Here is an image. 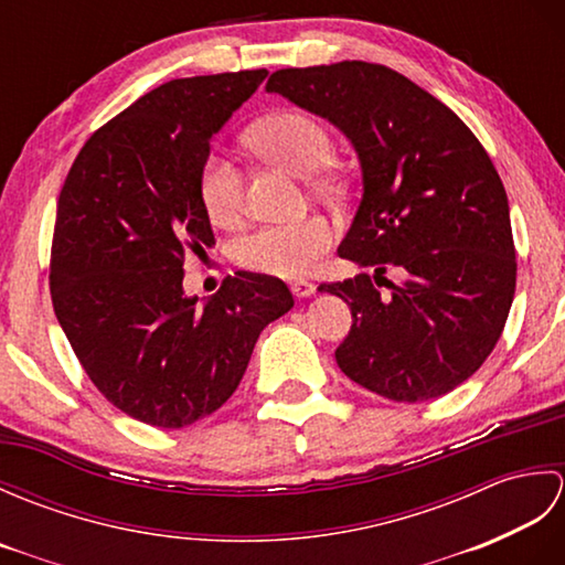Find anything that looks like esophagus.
Instances as JSON below:
<instances>
[{
	"instance_id": "34e87169",
	"label": "esophagus",
	"mask_w": 565,
	"mask_h": 565,
	"mask_svg": "<svg viewBox=\"0 0 565 565\" xmlns=\"http://www.w3.org/2000/svg\"><path fill=\"white\" fill-rule=\"evenodd\" d=\"M291 294H294L296 298H308V296L316 294V286L310 284V281H301V279H298V281L291 284Z\"/></svg>"
}]
</instances>
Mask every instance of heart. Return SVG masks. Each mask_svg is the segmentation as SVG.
<instances>
[{
    "mask_svg": "<svg viewBox=\"0 0 565 565\" xmlns=\"http://www.w3.org/2000/svg\"><path fill=\"white\" fill-rule=\"evenodd\" d=\"M249 142L262 154L298 177H316L332 162L334 140L328 126L303 111L271 114L249 130ZM199 196L215 225H235L243 215V174L223 152H211L199 172ZM334 243L326 218L264 225L237 239L235 257L245 269L281 279L306 276Z\"/></svg>",
    "mask_w": 565,
    "mask_h": 565,
    "instance_id": "1",
    "label": "heart"
}]
</instances>
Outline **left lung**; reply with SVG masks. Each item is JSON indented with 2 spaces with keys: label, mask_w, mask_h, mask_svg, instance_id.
I'll return each mask as SVG.
<instances>
[{
  "label": "left lung",
  "mask_w": 565,
  "mask_h": 565,
  "mask_svg": "<svg viewBox=\"0 0 565 565\" xmlns=\"http://www.w3.org/2000/svg\"><path fill=\"white\" fill-rule=\"evenodd\" d=\"M350 138L362 201L338 247L369 274L320 284L352 310L334 359L359 386L423 403L454 391L493 352L518 262L508 194L478 138L449 106L391 67L342 60L276 70L267 82ZM388 266L404 271L393 285Z\"/></svg>",
  "instance_id": "1"
}]
</instances>
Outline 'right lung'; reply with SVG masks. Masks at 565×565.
<instances>
[{"label": "right lung", "mask_w": 565, "mask_h": 565, "mask_svg": "<svg viewBox=\"0 0 565 565\" xmlns=\"http://www.w3.org/2000/svg\"><path fill=\"white\" fill-rule=\"evenodd\" d=\"M269 72L160 84L102 126L57 199L51 296L94 386L140 423L179 429L235 393L259 332L294 308L286 284L237 271L199 303L186 252L211 247L199 196L211 138Z\"/></svg>", "instance_id": "add662e5"}]
</instances>
